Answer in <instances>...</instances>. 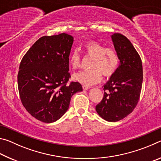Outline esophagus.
Wrapping results in <instances>:
<instances>
[{
  "label": "esophagus",
  "instance_id": "esophagus-1",
  "mask_svg": "<svg viewBox=\"0 0 161 161\" xmlns=\"http://www.w3.org/2000/svg\"><path fill=\"white\" fill-rule=\"evenodd\" d=\"M82 88H83L84 90H86V89H88L89 88V86H85V85H83V86H82Z\"/></svg>",
  "mask_w": 161,
  "mask_h": 161
}]
</instances>
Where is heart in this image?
I'll return each mask as SVG.
<instances>
[{"label": "heart", "mask_w": 161, "mask_h": 161, "mask_svg": "<svg viewBox=\"0 0 161 161\" xmlns=\"http://www.w3.org/2000/svg\"><path fill=\"white\" fill-rule=\"evenodd\" d=\"M85 56L93 58L90 68L73 75L74 80L83 85L90 86L98 83L102 78L110 77L115 74L119 64V57L113 48L107 47L97 42H89L84 45ZM69 64L72 69L81 67V56L77 50L72 52L69 57Z\"/></svg>", "instance_id": "obj_1"}]
</instances>
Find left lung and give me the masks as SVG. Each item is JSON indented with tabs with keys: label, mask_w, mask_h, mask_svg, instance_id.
<instances>
[{
	"label": "left lung",
	"mask_w": 161,
	"mask_h": 161,
	"mask_svg": "<svg viewBox=\"0 0 161 161\" xmlns=\"http://www.w3.org/2000/svg\"><path fill=\"white\" fill-rule=\"evenodd\" d=\"M120 64L115 74L103 86L104 95L96 106L98 114L106 121H118L132 112L140 98L143 67L139 54L126 37L111 35Z\"/></svg>",
	"instance_id": "obj_1"
}]
</instances>
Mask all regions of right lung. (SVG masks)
<instances>
[{
    "label": "right lung",
    "instance_id": "right-lung-1",
    "mask_svg": "<svg viewBox=\"0 0 161 161\" xmlns=\"http://www.w3.org/2000/svg\"><path fill=\"white\" fill-rule=\"evenodd\" d=\"M74 38L66 33L43 36L23 56L18 85L23 107L35 119L53 123L69 108L71 98L82 91L77 81L67 84L69 56Z\"/></svg>",
    "mask_w": 161,
    "mask_h": 161
}]
</instances>
